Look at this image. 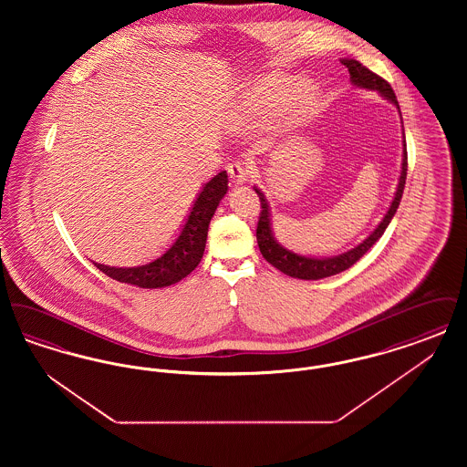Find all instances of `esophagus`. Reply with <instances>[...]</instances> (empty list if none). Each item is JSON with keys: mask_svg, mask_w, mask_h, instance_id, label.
I'll return each instance as SVG.
<instances>
[{"mask_svg": "<svg viewBox=\"0 0 467 467\" xmlns=\"http://www.w3.org/2000/svg\"><path fill=\"white\" fill-rule=\"evenodd\" d=\"M227 173H229V178L234 182V183H244L248 180V175H250V170H248V166H244V162H231L229 166H227Z\"/></svg>", "mask_w": 467, "mask_h": 467, "instance_id": "obj_1", "label": "esophagus"}]
</instances>
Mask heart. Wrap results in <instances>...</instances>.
Here are the masks:
<instances>
[{"mask_svg":"<svg viewBox=\"0 0 467 467\" xmlns=\"http://www.w3.org/2000/svg\"><path fill=\"white\" fill-rule=\"evenodd\" d=\"M284 75H267L254 80L244 94L242 109L246 117L266 111L267 130L273 134H289L306 126L320 109V92L310 78H297L287 86Z\"/></svg>","mask_w":467,"mask_h":467,"instance_id":"heart-1","label":"heart"}]
</instances>
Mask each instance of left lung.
Masks as SVG:
<instances>
[{"label":"left lung","mask_w":467,"mask_h":467,"mask_svg":"<svg viewBox=\"0 0 467 467\" xmlns=\"http://www.w3.org/2000/svg\"><path fill=\"white\" fill-rule=\"evenodd\" d=\"M341 65L348 67L350 80H352V84L356 88L377 90L378 94H381L385 99H389L400 110L398 98H396L394 90H392L390 84L387 80L378 77L377 73H373L371 69L362 67L356 59H341ZM406 171H408V154H406V140H404L402 170H400L398 191H396L394 201H392L389 212L385 213L383 221L378 223L377 229L362 244L350 248L345 254L333 255V257H306V255L296 254V252H292L289 248H285L284 244H278L275 234H273V229H271V213H269L267 200L265 198L261 189L254 187V191L257 192V196L261 200V215H259V223H257V244H259V250H261L263 257L266 259L271 266L280 269L282 273L289 275L292 278H299V280H320V278L333 276V275H337V273L354 266L357 261L381 238V234L385 233L387 225L390 223L392 217L396 215V212L400 208V198H402L404 183H406Z\"/></svg>","instance_id":"1"}]
</instances>
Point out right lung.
I'll use <instances>...</instances> for the list:
<instances>
[{
  "mask_svg": "<svg viewBox=\"0 0 467 467\" xmlns=\"http://www.w3.org/2000/svg\"><path fill=\"white\" fill-rule=\"evenodd\" d=\"M225 192L227 173L221 171L202 185L177 240L152 263L133 267L105 266L94 263V266L120 284H131L141 289H161L177 284L200 265L206 246L208 225Z\"/></svg>",
  "mask_w": 467,
  "mask_h": 467,
  "instance_id": "1",
  "label": "right lung"
}]
</instances>
